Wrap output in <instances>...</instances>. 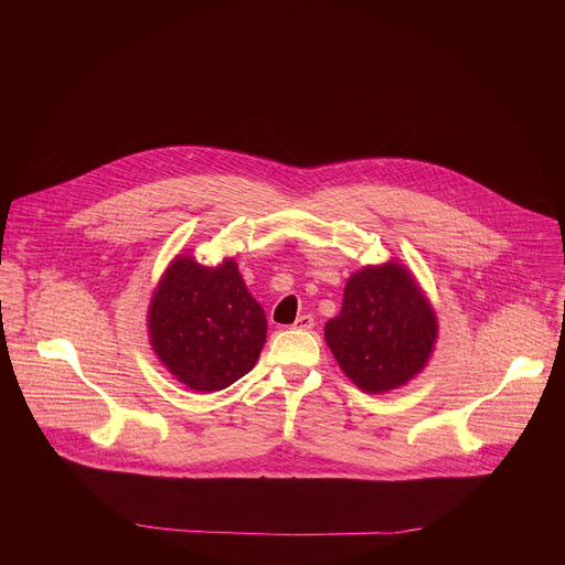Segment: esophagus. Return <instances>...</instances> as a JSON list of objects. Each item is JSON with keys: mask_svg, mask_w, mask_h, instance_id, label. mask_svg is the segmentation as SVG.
<instances>
[{"mask_svg": "<svg viewBox=\"0 0 565 565\" xmlns=\"http://www.w3.org/2000/svg\"><path fill=\"white\" fill-rule=\"evenodd\" d=\"M312 327H315L312 315H299V317L295 319V324H292V329H297V331H310Z\"/></svg>", "mask_w": 565, "mask_h": 565, "instance_id": "obj_1", "label": "esophagus"}]
</instances>
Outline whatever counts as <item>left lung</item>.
I'll use <instances>...</instances> for the list:
<instances>
[{
    "instance_id": "obj_1",
    "label": "left lung",
    "mask_w": 565,
    "mask_h": 565,
    "mask_svg": "<svg viewBox=\"0 0 565 565\" xmlns=\"http://www.w3.org/2000/svg\"><path fill=\"white\" fill-rule=\"evenodd\" d=\"M324 338L355 386L384 393L425 369L438 321L414 275L388 262L349 277L342 310L327 321Z\"/></svg>"
}]
</instances>
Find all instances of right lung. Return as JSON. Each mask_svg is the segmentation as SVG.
<instances>
[{
    "instance_id": "1",
    "label": "right lung",
    "mask_w": 565,
    "mask_h": 565,
    "mask_svg": "<svg viewBox=\"0 0 565 565\" xmlns=\"http://www.w3.org/2000/svg\"><path fill=\"white\" fill-rule=\"evenodd\" d=\"M147 327L166 369L185 386L212 393L253 371L268 321L234 259L207 268L179 255L153 290Z\"/></svg>"
}]
</instances>
